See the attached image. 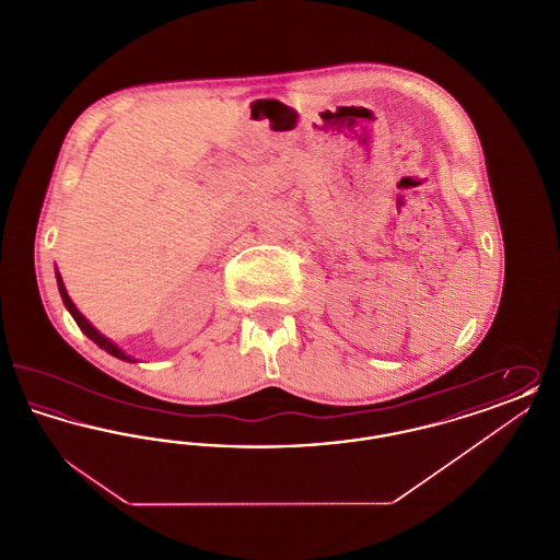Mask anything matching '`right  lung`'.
I'll list each match as a JSON object with an SVG mask.
<instances>
[{
    "mask_svg": "<svg viewBox=\"0 0 560 560\" xmlns=\"http://www.w3.org/2000/svg\"><path fill=\"white\" fill-rule=\"evenodd\" d=\"M56 281H58V290H60V295H62V302H65V306H67V311L71 313V317L75 319V323L80 325L81 331L94 342V345H98V347L103 348V350H107L108 354H113V357H117V359H124V361H133L132 357H128L126 352H121L119 348L115 347L108 338H105L103 334H98L88 319L81 315L80 311L75 308V304L71 302V298H69V293L65 290V285H62V279H60V275L56 272Z\"/></svg>",
    "mask_w": 560,
    "mask_h": 560,
    "instance_id": "right-lung-1",
    "label": "right lung"
}]
</instances>
